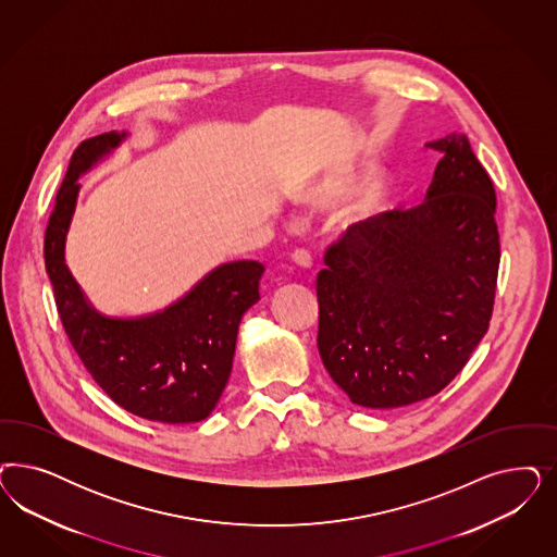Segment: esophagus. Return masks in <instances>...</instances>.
Masks as SVG:
<instances>
[{
  "label": "esophagus",
  "mask_w": 557,
  "mask_h": 557,
  "mask_svg": "<svg viewBox=\"0 0 557 557\" xmlns=\"http://www.w3.org/2000/svg\"><path fill=\"white\" fill-rule=\"evenodd\" d=\"M293 262L299 267V269H311V253L307 250H295L290 253Z\"/></svg>",
  "instance_id": "34e87169"
}]
</instances>
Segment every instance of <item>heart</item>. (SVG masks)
Here are the masks:
<instances>
[{"mask_svg": "<svg viewBox=\"0 0 557 557\" xmlns=\"http://www.w3.org/2000/svg\"><path fill=\"white\" fill-rule=\"evenodd\" d=\"M377 176V168L373 163H360L357 168H350L346 172H330L320 180H315L306 190V200L313 207H325L336 202L338 198L346 197L348 193H352L359 184L367 180ZM377 193H371L364 198V205L360 207L362 213H371L373 209H377Z\"/></svg>", "mask_w": 557, "mask_h": 557, "instance_id": "1", "label": "heart"}]
</instances>
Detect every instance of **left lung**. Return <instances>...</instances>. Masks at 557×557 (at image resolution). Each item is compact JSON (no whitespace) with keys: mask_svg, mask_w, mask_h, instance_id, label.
Returning <instances> with one entry per match:
<instances>
[{"mask_svg":"<svg viewBox=\"0 0 557 557\" xmlns=\"http://www.w3.org/2000/svg\"><path fill=\"white\" fill-rule=\"evenodd\" d=\"M443 153L426 200L359 221L318 274V348L352 404L387 410L445 389L484 338L500 235L496 193L466 135Z\"/></svg>","mask_w":557,"mask_h":557,"instance_id":"8db88e82","label":"left lung"}]
</instances>
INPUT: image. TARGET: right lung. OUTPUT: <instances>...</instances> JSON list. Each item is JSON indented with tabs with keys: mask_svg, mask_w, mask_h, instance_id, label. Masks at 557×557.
Masks as SVG:
<instances>
[{
	"mask_svg": "<svg viewBox=\"0 0 557 557\" xmlns=\"http://www.w3.org/2000/svg\"><path fill=\"white\" fill-rule=\"evenodd\" d=\"M125 137L126 133L110 131L73 151L45 234V267L65 334L110 399L145 420L198 422L215 410L227 385L237 327L260 299L264 267L253 260L221 264L158 313H98L65 264V239L79 195L77 178Z\"/></svg>",
	"mask_w": 557,
	"mask_h": 557,
	"instance_id": "right-lung-1",
	"label": "right lung"
}]
</instances>
